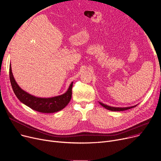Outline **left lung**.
<instances>
[{
	"label": "left lung",
	"instance_id": "1",
	"mask_svg": "<svg viewBox=\"0 0 161 161\" xmlns=\"http://www.w3.org/2000/svg\"><path fill=\"white\" fill-rule=\"evenodd\" d=\"M100 105L101 106H103L104 108H105L109 110H111V111H123V110H128V109H130V108H132L133 107H135L136 105L135 106H132V107H125V108H121V107H110V106H108V105H105V104H103L102 103H100Z\"/></svg>",
	"mask_w": 161,
	"mask_h": 161
}]
</instances>
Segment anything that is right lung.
I'll list each match as a JSON object with an SVG mask.
<instances>
[{"label":"right lung","mask_w":161,"mask_h":161,"mask_svg":"<svg viewBox=\"0 0 161 161\" xmlns=\"http://www.w3.org/2000/svg\"><path fill=\"white\" fill-rule=\"evenodd\" d=\"M9 80L17 97L25 105L32 110L42 113H54L63 109L69 103L72 95L73 82L65 93L50 98L37 97L23 90L15 82L9 65Z\"/></svg>","instance_id":"obj_1"}]
</instances>
